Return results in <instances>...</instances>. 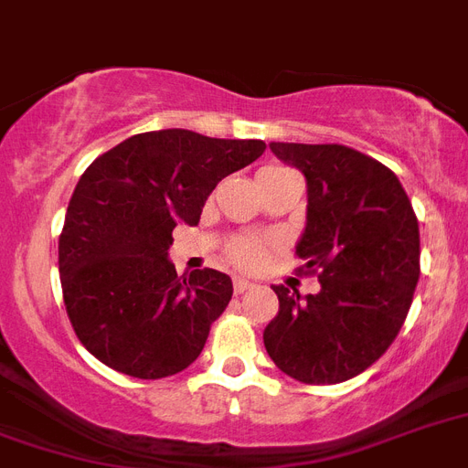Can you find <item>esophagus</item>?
Returning a JSON list of instances; mask_svg holds the SVG:
<instances>
[{"instance_id":"34e87169","label":"esophagus","mask_w":468,"mask_h":468,"mask_svg":"<svg viewBox=\"0 0 468 468\" xmlns=\"http://www.w3.org/2000/svg\"><path fill=\"white\" fill-rule=\"evenodd\" d=\"M233 288H235V293H245V291L254 288V283H252V281L242 279V276H235V279H233Z\"/></svg>"}]
</instances>
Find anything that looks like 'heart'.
Returning a JSON list of instances; mask_svg holds the SVG:
<instances>
[{"instance_id": "b5f03b06", "label": "heart", "mask_w": 468, "mask_h": 468, "mask_svg": "<svg viewBox=\"0 0 468 468\" xmlns=\"http://www.w3.org/2000/svg\"><path fill=\"white\" fill-rule=\"evenodd\" d=\"M228 257L242 269H260L267 260V242L254 235H240L228 245Z\"/></svg>"}]
</instances>
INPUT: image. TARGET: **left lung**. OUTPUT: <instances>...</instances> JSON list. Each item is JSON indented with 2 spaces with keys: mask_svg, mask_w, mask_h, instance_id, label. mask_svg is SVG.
Segmentation results:
<instances>
[{
  "mask_svg": "<svg viewBox=\"0 0 468 468\" xmlns=\"http://www.w3.org/2000/svg\"><path fill=\"white\" fill-rule=\"evenodd\" d=\"M307 180V226L295 254L322 291L273 286L264 329L271 360L298 382L336 385L397 339L420 276L419 218L392 170L341 144H269Z\"/></svg>",
  "mask_w": 468,
  "mask_h": 468,
  "instance_id": "obj_1",
  "label": "left lung"
}]
</instances>
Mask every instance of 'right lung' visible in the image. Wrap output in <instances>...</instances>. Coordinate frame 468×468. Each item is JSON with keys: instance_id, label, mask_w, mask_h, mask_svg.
Wrapping results in <instances>:
<instances>
[{"instance_id": "1", "label": "right lung", "mask_w": 468, "mask_h": 468, "mask_svg": "<svg viewBox=\"0 0 468 468\" xmlns=\"http://www.w3.org/2000/svg\"><path fill=\"white\" fill-rule=\"evenodd\" d=\"M264 148L161 129L129 136L86 168L59 235V281L76 336L101 363L161 379L199 358L233 281L216 269L177 276L173 228L197 226L216 185Z\"/></svg>"}]
</instances>
